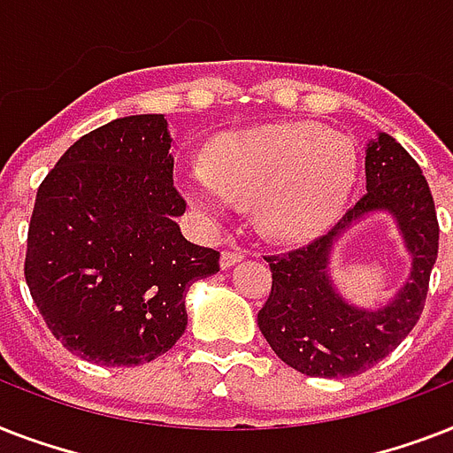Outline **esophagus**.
I'll use <instances>...</instances> for the list:
<instances>
[{"mask_svg": "<svg viewBox=\"0 0 453 453\" xmlns=\"http://www.w3.org/2000/svg\"><path fill=\"white\" fill-rule=\"evenodd\" d=\"M242 258H244V254L237 251V249H223V251H220V268H233L234 263H240Z\"/></svg>", "mask_w": 453, "mask_h": 453, "instance_id": "obj_1", "label": "esophagus"}]
</instances>
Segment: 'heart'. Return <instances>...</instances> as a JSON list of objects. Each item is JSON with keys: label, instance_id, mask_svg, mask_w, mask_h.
<instances>
[{"label": "heart", "instance_id": "obj_1", "mask_svg": "<svg viewBox=\"0 0 453 453\" xmlns=\"http://www.w3.org/2000/svg\"><path fill=\"white\" fill-rule=\"evenodd\" d=\"M357 169L350 136L317 124H275L220 136L204 166L180 171L178 185L206 219L226 216L234 199L256 202L263 233L301 242L341 216Z\"/></svg>", "mask_w": 453, "mask_h": 453}]
</instances>
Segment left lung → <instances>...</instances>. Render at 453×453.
Here are the masks:
<instances>
[{
  "label": "left lung",
  "instance_id": "left-lung-1",
  "mask_svg": "<svg viewBox=\"0 0 453 453\" xmlns=\"http://www.w3.org/2000/svg\"><path fill=\"white\" fill-rule=\"evenodd\" d=\"M365 152V197L312 244L265 258L273 289L258 312V329L277 357L305 376L348 379L372 369L407 338L426 305L440 240L428 180L414 157L383 131ZM373 212L394 216L412 270L390 302L365 309L340 296L330 254L348 229Z\"/></svg>",
  "mask_w": 453,
  "mask_h": 453
}]
</instances>
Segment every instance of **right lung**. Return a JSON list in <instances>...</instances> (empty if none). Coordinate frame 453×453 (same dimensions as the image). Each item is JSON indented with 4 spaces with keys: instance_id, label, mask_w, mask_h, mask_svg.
Listing matches in <instances>:
<instances>
[{
    "instance_id": "add662e5",
    "label": "right lung",
    "mask_w": 453,
    "mask_h": 453,
    "mask_svg": "<svg viewBox=\"0 0 453 453\" xmlns=\"http://www.w3.org/2000/svg\"><path fill=\"white\" fill-rule=\"evenodd\" d=\"M169 124L131 115L81 136L42 180L25 282L51 334L77 357L134 366L188 326L185 291L219 273V251L180 234Z\"/></svg>"
}]
</instances>
